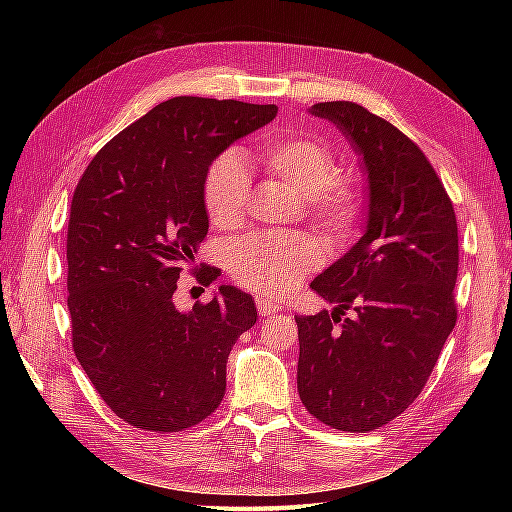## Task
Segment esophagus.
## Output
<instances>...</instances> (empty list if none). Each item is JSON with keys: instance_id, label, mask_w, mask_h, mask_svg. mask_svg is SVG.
Instances as JSON below:
<instances>
[{"instance_id": "esophagus-1", "label": "esophagus", "mask_w": 512, "mask_h": 512, "mask_svg": "<svg viewBox=\"0 0 512 512\" xmlns=\"http://www.w3.org/2000/svg\"><path fill=\"white\" fill-rule=\"evenodd\" d=\"M259 317H270V314L281 312V303L275 299H257Z\"/></svg>"}]
</instances>
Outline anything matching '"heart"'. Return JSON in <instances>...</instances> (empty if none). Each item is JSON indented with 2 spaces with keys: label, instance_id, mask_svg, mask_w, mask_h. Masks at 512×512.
<instances>
[{
  "label": "heart",
  "instance_id": "obj_1",
  "mask_svg": "<svg viewBox=\"0 0 512 512\" xmlns=\"http://www.w3.org/2000/svg\"><path fill=\"white\" fill-rule=\"evenodd\" d=\"M270 176L303 195L308 220L334 242L356 231L363 193L347 176H336V158L321 140L303 134H270L259 151ZM250 178L235 149L211 160L202 182V204L217 228H235L246 217ZM321 262V246L310 235L257 233L228 250V268L239 286L266 297H281Z\"/></svg>",
  "mask_w": 512,
  "mask_h": 512
}]
</instances>
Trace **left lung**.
Here are the masks:
<instances>
[{"label": "left lung", "mask_w": 512, "mask_h": 512, "mask_svg": "<svg viewBox=\"0 0 512 512\" xmlns=\"http://www.w3.org/2000/svg\"><path fill=\"white\" fill-rule=\"evenodd\" d=\"M310 112L363 156L369 211L363 237L310 284L334 310L295 317L297 387L323 424L367 433L420 396L458 319V222L436 169L398 127L352 101Z\"/></svg>", "instance_id": "left-lung-1"}]
</instances>
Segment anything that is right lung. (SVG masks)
Instances as JSON below:
<instances>
[{
  "label": "right lung",
  "instance_id": "1",
  "mask_svg": "<svg viewBox=\"0 0 512 512\" xmlns=\"http://www.w3.org/2000/svg\"><path fill=\"white\" fill-rule=\"evenodd\" d=\"M275 116V105L176 96L116 134L76 184L72 350L107 407L136 429L184 431L224 398L228 354L257 321L253 297L220 286L189 312L171 297L209 233L211 160ZM195 277L209 286L220 273L206 266Z\"/></svg>",
  "mask_w": 512,
  "mask_h": 512
}]
</instances>
